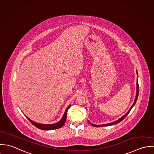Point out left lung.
Listing matches in <instances>:
<instances>
[{"label": "left lung", "mask_w": 154, "mask_h": 154, "mask_svg": "<svg viewBox=\"0 0 154 154\" xmlns=\"http://www.w3.org/2000/svg\"><path fill=\"white\" fill-rule=\"evenodd\" d=\"M137 72V74H138V73H137V71L136 72ZM137 90H136V98H135V100H134V103H133V104L132 105V106H131V108H130V109L128 111V112L125 114V115H124L122 117H121L120 119H119V120H117V121H115V122H112V123H108V124H102V125H96V124H93L92 123H91L89 121H88L89 122V123H90L93 126H94V127H104V126H109V125H115V124H118V123H120V122H121L122 120H123V119L129 114V112H130V111H131V109H132V108L133 107V106L134 105V104L136 103V101H137V97H138V95H139V84H138V79H137Z\"/></svg>", "instance_id": "obj_1"}]
</instances>
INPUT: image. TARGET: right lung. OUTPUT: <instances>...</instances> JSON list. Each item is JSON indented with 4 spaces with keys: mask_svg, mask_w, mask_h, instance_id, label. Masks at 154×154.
<instances>
[{
    "mask_svg": "<svg viewBox=\"0 0 154 154\" xmlns=\"http://www.w3.org/2000/svg\"><path fill=\"white\" fill-rule=\"evenodd\" d=\"M71 105H69L67 108L66 109L64 114L63 116V117H62L61 120L58 122V123H55V124H40V123H35L33 121H32L29 118H28L27 117V119L31 122V124L32 125H34L35 127H37L38 128H40L41 130H54V129H58L62 127L64 124L66 122V116H67V111L68 109L70 108Z\"/></svg>",
    "mask_w": 154,
    "mask_h": 154,
    "instance_id": "right-lung-1",
    "label": "right lung"
}]
</instances>
